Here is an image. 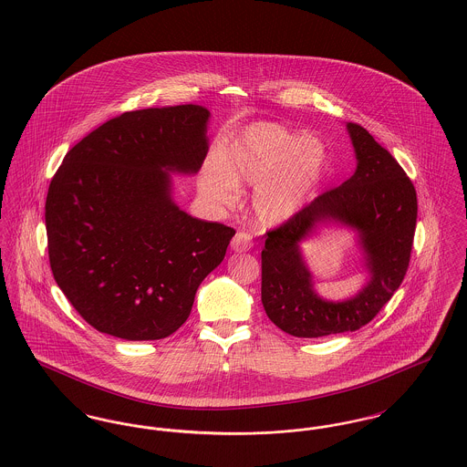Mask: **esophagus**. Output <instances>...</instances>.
<instances>
[{"mask_svg":"<svg viewBox=\"0 0 467 467\" xmlns=\"http://www.w3.org/2000/svg\"><path fill=\"white\" fill-rule=\"evenodd\" d=\"M231 249L234 252H247L252 249V236L247 233H236L233 242H231Z\"/></svg>","mask_w":467,"mask_h":467,"instance_id":"34e87169","label":"esophagus"}]
</instances>
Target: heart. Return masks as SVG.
Returning a JSON list of instances; mask_svg holds the SVG:
<instances>
[{
	"label": "heart",
	"mask_w": 467,
	"mask_h": 467,
	"mask_svg": "<svg viewBox=\"0 0 467 467\" xmlns=\"http://www.w3.org/2000/svg\"><path fill=\"white\" fill-rule=\"evenodd\" d=\"M210 161L204 184L218 202H236L240 184L254 186L252 210L263 227H277L298 215L328 171V147L315 133L277 122H257L238 131Z\"/></svg>",
	"instance_id": "obj_1"
}]
</instances>
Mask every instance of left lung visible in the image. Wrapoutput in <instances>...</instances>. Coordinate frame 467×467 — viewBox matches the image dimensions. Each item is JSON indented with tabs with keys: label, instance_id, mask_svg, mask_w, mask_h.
Masks as SVG:
<instances>
[{
	"label": "left lung",
	"instance_id": "1",
	"mask_svg": "<svg viewBox=\"0 0 467 467\" xmlns=\"http://www.w3.org/2000/svg\"><path fill=\"white\" fill-rule=\"evenodd\" d=\"M356 172L325 192L285 225L270 231L261 252V302L266 317L295 337L354 332L389 302L409 268L418 199L388 149L358 124L347 122ZM339 226L355 233L365 285L352 297L328 301L314 286L301 245Z\"/></svg>",
	"mask_w": 467,
	"mask_h": 467
}]
</instances>
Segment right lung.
Returning <instances> with one entry per match:
<instances>
[{"instance_id":"right-lung-1","label":"right lung","mask_w":467,"mask_h":467,"mask_svg":"<svg viewBox=\"0 0 467 467\" xmlns=\"http://www.w3.org/2000/svg\"><path fill=\"white\" fill-rule=\"evenodd\" d=\"M210 109L126 111L66 154L46 199L49 263L81 318L128 341L163 339L190 317L234 229L188 215L172 176L208 154Z\"/></svg>"}]
</instances>
